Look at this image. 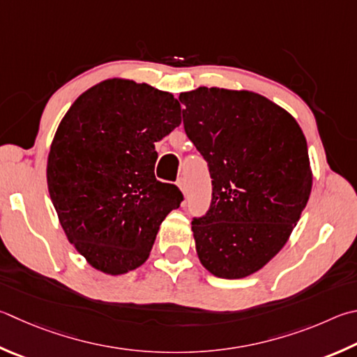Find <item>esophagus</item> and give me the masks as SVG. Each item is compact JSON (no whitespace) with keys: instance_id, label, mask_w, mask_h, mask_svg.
Segmentation results:
<instances>
[{"instance_id":"esophagus-1","label":"esophagus","mask_w":357,"mask_h":357,"mask_svg":"<svg viewBox=\"0 0 357 357\" xmlns=\"http://www.w3.org/2000/svg\"><path fill=\"white\" fill-rule=\"evenodd\" d=\"M176 184H178L179 189L183 190V193H184V195H185V193H187V184H185V179H184V178H179Z\"/></svg>"}]
</instances>
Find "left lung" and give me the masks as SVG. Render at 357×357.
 <instances>
[{
	"label": "left lung",
	"instance_id": "8db88e82",
	"mask_svg": "<svg viewBox=\"0 0 357 357\" xmlns=\"http://www.w3.org/2000/svg\"><path fill=\"white\" fill-rule=\"evenodd\" d=\"M179 101L212 179L209 209L192 222L198 257L218 278H245L278 255L307 204L306 139L289 112L246 90L199 87Z\"/></svg>",
	"mask_w": 357,
	"mask_h": 357
}]
</instances>
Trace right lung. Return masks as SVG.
<instances>
[{"label":"right lung","instance_id":"right-lung-1","mask_svg":"<svg viewBox=\"0 0 357 357\" xmlns=\"http://www.w3.org/2000/svg\"><path fill=\"white\" fill-rule=\"evenodd\" d=\"M181 123L179 101L148 84L107 79L77 98L48 154V190L68 241L96 270L140 267L184 199L154 176V144Z\"/></svg>","mask_w":357,"mask_h":357}]
</instances>
